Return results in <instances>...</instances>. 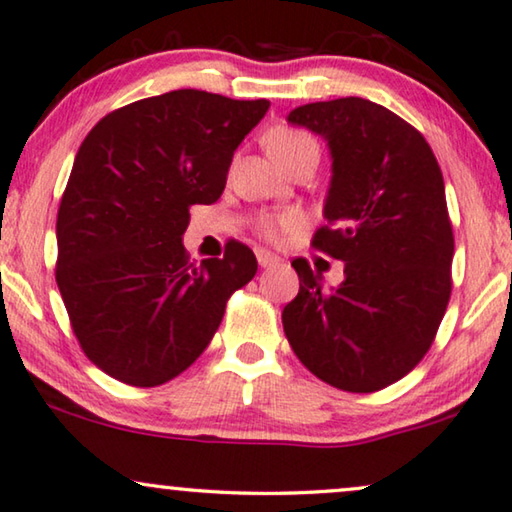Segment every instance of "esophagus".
Instances as JSON below:
<instances>
[{"label":"esophagus","instance_id":"obj_1","mask_svg":"<svg viewBox=\"0 0 512 512\" xmlns=\"http://www.w3.org/2000/svg\"><path fill=\"white\" fill-rule=\"evenodd\" d=\"M256 258L261 267H270V265L279 263V256L272 254V251H267V249H256Z\"/></svg>","mask_w":512,"mask_h":512}]
</instances>
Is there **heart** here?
<instances>
[{"label": "heart", "mask_w": 512, "mask_h": 512, "mask_svg": "<svg viewBox=\"0 0 512 512\" xmlns=\"http://www.w3.org/2000/svg\"><path fill=\"white\" fill-rule=\"evenodd\" d=\"M265 147L283 167H290L301 158H320V145L311 133L301 131L290 124H279L265 133ZM299 226V215L295 211L263 213L256 220V231L267 240H279L288 236Z\"/></svg>", "instance_id": "1"}]
</instances>
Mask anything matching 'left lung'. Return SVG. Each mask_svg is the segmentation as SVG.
I'll return each mask as SVG.
<instances>
[{
    "label": "left lung",
    "instance_id": "8db88e82",
    "mask_svg": "<svg viewBox=\"0 0 512 512\" xmlns=\"http://www.w3.org/2000/svg\"><path fill=\"white\" fill-rule=\"evenodd\" d=\"M288 122L329 140L326 224L311 245L345 261V281L326 290L295 258L299 295L283 308V331L317 379L383 390L426 356L451 297L454 229L440 165L413 124L363 97L304 104Z\"/></svg>",
    "mask_w": 512,
    "mask_h": 512
}]
</instances>
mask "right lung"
Instances as JSON below:
<instances>
[{"label": "right lung", "instance_id": "obj_1", "mask_svg": "<svg viewBox=\"0 0 512 512\" xmlns=\"http://www.w3.org/2000/svg\"><path fill=\"white\" fill-rule=\"evenodd\" d=\"M267 99L183 88L115 108L81 142L56 217V283L83 354L113 379L154 388L208 347L256 256L229 240L190 263V206L215 204L233 152Z\"/></svg>", "mask_w": 512, "mask_h": 512}]
</instances>
